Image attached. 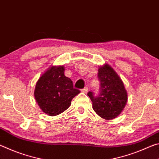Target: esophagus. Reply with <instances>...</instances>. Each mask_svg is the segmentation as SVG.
<instances>
[{
  "instance_id": "1",
  "label": "esophagus",
  "mask_w": 159,
  "mask_h": 159,
  "mask_svg": "<svg viewBox=\"0 0 159 159\" xmlns=\"http://www.w3.org/2000/svg\"><path fill=\"white\" fill-rule=\"evenodd\" d=\"M81 92L83 93H87L88 92V87H85L83 89L81 90Z\"/></svg>"
}]
</instances>
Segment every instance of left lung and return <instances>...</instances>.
I'll return each instance as SVG.
<instances>
[{
	"label": "left lung",
	"instance_id": "1",
	"mask_svg": "<svg viewBox=\"0 0 159 159\" xmlns=\"http://www.w3.org/2000/svg\"><path fill=\"white\" fill-rule=\"evenodd\" d=\"M98 78L100 81L99 95L88 93L93 102V109L104 119H114L125 108L128 101L127 91L119 76L108 64L99 66Z\"/></svg>",
	"mask_w": 159,
	"mask_h": 159
}]
</instances>
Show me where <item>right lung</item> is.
I'll return each instance as SVG.
<instances>
[{
  "label": "right lung",
  "mask_w": 159,
  "mask_h": 159,
  "mask_svg": "<svg viewBox=\"0 0 159 159\" xmlns=\"http://www.w3.org/2000/svg\"><path fill=\"white\" fill-rule=\"evenodd\" d=\"M65 68L51 66L37 80L34 98L43 112L51 116L61 114L71 106V100L80 93L73 82L64 75Z\"/></svg>",
  "instance_id": "1"
}]
</instances>
